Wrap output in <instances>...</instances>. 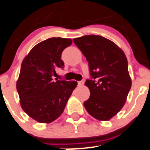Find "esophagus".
I'll return each mask as SVG.
<instances>
[{"label":"esophagus","instance_id":"esophagus-1","mask_svg":"<svg viewBox=\"0 0 150 150\" xmlns=\"http://www.w3.org/2000/svg\"><path fill=\"white\" fill-rule=\"evenodd\" d=\"M77 84H78V86L81 87V86L84 85V81H78V82H77Z\"/></svg>","mask_w":150,"mask_h":150}]
</instances>
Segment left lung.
I'll use <instances>...</instances> for the list:
<instances>
[{"label": "left lung", "instance_id": "obj_1", "mask_svg": "<svg viewBox=\"0 0 150 150\" xmlns=\"http://www.w3.org/2000/svg\"><path fill=\"white\" fill-rule=\"evenodd\" d=\"M73 41L88 62L90 78L84 84L90 96L84 107L96 119L109 120L123 107L131 87L125 53L101 35H87Z\"/></svg>", "mask_w": 150, "mask_h": 150}]
</instances>
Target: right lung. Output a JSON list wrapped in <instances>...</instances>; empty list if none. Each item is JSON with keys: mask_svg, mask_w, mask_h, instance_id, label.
Masks as SVG:
<instances>
[{"mask_svg": "<svg viewBox=\"0 0 150 150\" xmlns=\"http://www.w3.org/2000/svg\"><path fill=\"white\" fill-rule=\"evenodd\" d=\"M71 43L70 38H48L36 44L22 63L17 81L20 104L37 122L50 123L58 118L76 87L75 81L53 79L57 69L64 68L62 52Z\"/></svg>", "mask_w": 150, "mask_h": 150, "instance_id": "right-lung-1", "label": "right lung"}]
</instances>
